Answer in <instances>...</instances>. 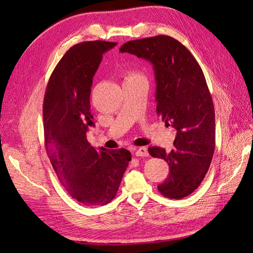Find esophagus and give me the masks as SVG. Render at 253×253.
I'll return each mask as SVG.
<instances>
[{
	"label": "esophagus",
	"instance_id": "esophagus-1",
	"mask_svg": "<svg viewBox=\"0 0 253 253\" xmlns=\"http://www.w3.org/2000/svg\"><path fill=\"white\" fill-rule=\"evenodd\" d=\"M135 155L137 157H143L146 158L148 157V150L146 147H139L136 151H135Z\"/></svg>",
	"mask_w": 253,
	"mask_h": 253
}]
</instances>
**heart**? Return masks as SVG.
Masks as SVG:
<instances>
[{"mask_svg": "<svg viewBox=\"0 0 253 253\" xmlns=\"http://www.w3.org/2000/svg\"><path fill=\"white\" fill-rule=\"evenodd\" d=\"M134 80H144V77L136 72H126L125 73V82H128V81H134Z\"/></svg>", "mask_w": 253, "mask_h": 253, "instance_id": "b5f03b06", "label": "heart"}]
</instances>
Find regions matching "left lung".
<instances>
[{"label": "left lung", "instance_id": "left-lung-1", "mask_svg": "<svg viewBox=\"0 0 253 253\" xmlns=\"http://www.w3.org/2000/svg\"><path fill=\"white\" fill-rule=\"evenodd\" d=\"M119 50L153 64L157 113L175 128L176 137L170 153L157 146L148 153L169 165L160 193L184 198L201 184L215 150V110L203 69L185 45L167 35L132 40Z\"/></svg>", "mask_w": 253, "mask_h": 253}]
</instances>
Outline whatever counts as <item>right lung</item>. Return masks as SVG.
I'll use <instances>...</instances> for the list:
<instances>
[{
  "instance_id": "1",
  "label": "right lung",
  "mask_w": 253,
  "mask_h": 253,
  "mask_svg": "<svg viewBox=\"0 0 253 253\" xmlns=\"http://www.w3.org/2000/svg\"><path fill=\"white\" fill-rule=\"evenodd\" d=\"M116 42H84L70 47L50 76L43 99L48 159L67 193L87 207L105 206L118 191L132 159L125 148L96 150L87 141L93 77L103 55Z\"/></svg>"
}]
</instances>
